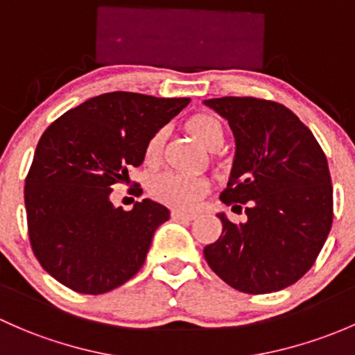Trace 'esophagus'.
<instances>
[{
	"mask_svg": "<svg viewBox=\"0 0 355 355\" xmlns=\"http://www.w3.org/2000/svg\"><path fill=\"white\" fill-rule=\"evenodd\" d=\"M171 218L178 219V221H192V219H196V214H193V212L171 211Z\"/></svg>",
	"mask_w": 355,
	"mask_h": 355,
	"instance_id": "obj_1",
	"label": "esophagus"
}]
</instances>
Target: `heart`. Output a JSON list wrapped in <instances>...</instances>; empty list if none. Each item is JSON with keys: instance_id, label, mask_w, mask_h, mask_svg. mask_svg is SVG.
Listing matches in <instances>:
<instances>
[{"instance_id": "obj_1", "label": "heart", "mask_w": 355, "mask_h": 355, "mask_svg": "<svg viewBox=\"0 0 355 355\" xmlns=\"http://www.w3.org/2000/svg\"><path fill=\"white\" fill-rule=\"evenodd\" d=\"M187 130L202 146L216 149L223 143V125L214 115H193L187 122ZM165 130L153 134L144 149V158L149 165H155L162 156ZM209 192V182L204 177L196 175H180L165 171L153 178L151 196L158 202L166 204L173 209H192Z\"/></svg>"}]
</instances>
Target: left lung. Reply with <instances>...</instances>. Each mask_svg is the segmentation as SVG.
Instances as JSON below:
<instances>
[{
    "label": "left lung",
    "instance_id": "left-lung-1",
    "mask_svg": "<svg viewBox=\"0 0 355 355\" xmlns=\"http://www.w3.org/2000/svg\"><path fill=\"white\" fill-rule=\"evenodd\" d=\"M230 122L236 139L233 170L221 200L245 207L246 223H223L204 248L209 267L246 294L294 284L313 267L334 221L327 156L303 122L282 103L253 96L206 100Z\"/></svg>",
    "mask_w": 355,
    "mask_h": 355
}]
</instances>
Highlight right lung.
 Segmentation results:
<instances>
[{
	"mask_svg": "<svg viewBox=\"0 0 355 355\" xmlns=\"http://www.w3.org/2000/svg\"><path fill=\"white\" fill-rule=\"evenodd\" d=\"M189 102L103 93L46 129L25 178V209L33 255L55 281L95 296L143 267L153 234L170 211L149 199L130 211L114 207L112 187L128 180L153 134Z\"/></svg>",
	"mask_w": 355,
	"mask_h": 355,
	"instance_id": "1",
	"label": "right lung"
}]
</instances>
